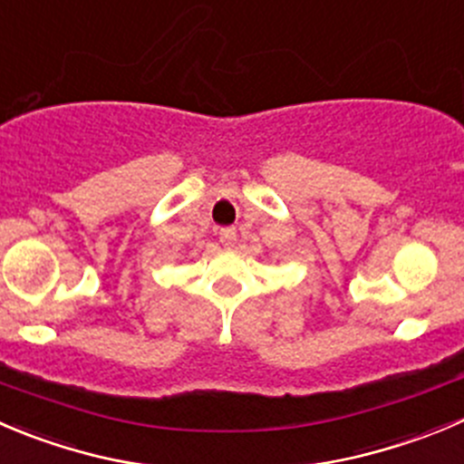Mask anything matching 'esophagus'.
Here are the masks:
<instances>
[{"label": "esophagus", "instance_id": "esophagus-1", "mask_svg": "<svg viewBox=\"0 0 464 464\" xmlns=\"http://www.w3.org/2000/svg\"><path fill=\"white\" fill-rule=\"evenodd\" d=\"M219 242H222L224 249H233V246H236V228H222V231H219Z\"/></svg>", "mask_w": 464, "mask_h": 464}]
</instances>
